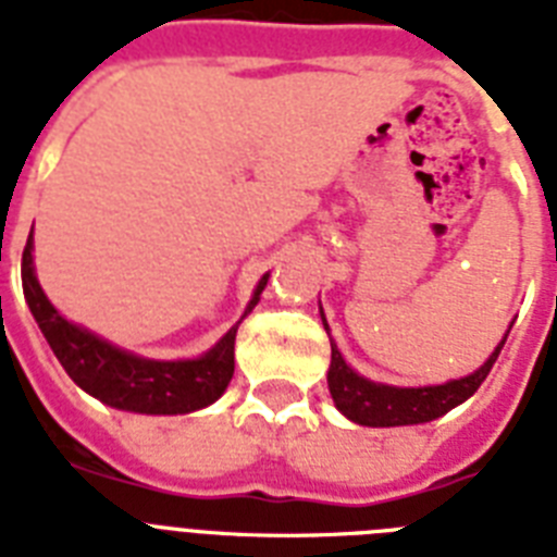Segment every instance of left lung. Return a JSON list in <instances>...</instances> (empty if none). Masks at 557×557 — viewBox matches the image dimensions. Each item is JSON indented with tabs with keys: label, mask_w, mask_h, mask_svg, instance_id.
I'll return each mask as SVG.
<instances>
[{
	"label": "left lung",
	"mask_w": 557,
	"mask_h": 557,
	"mask_svg": "<svg viewBox=\"0 0 557 557\" xmlns=\"http://www.w3.org/2000/svg\"><path fill=\"white\" fill-rule=\"evenodd\" d=\"M325 323V320H323ZM329 332V325H325ZM506 341V337H504ZM504 341L486 363L469 377L460 381H449L443 386H423V388H395L381 386L360 377L351 372L346 360L341 357L337 346H332V366H329V392L334 397V406L346 414L349 420L360 423V426H409V423H429V420L441 418L458 404H463L467 397L478 392L486 374L498 360Z\"/></svg>",
	"instance_id": "obj_1"
}]
</instances>
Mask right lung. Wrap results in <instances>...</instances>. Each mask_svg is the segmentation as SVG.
Listing matches in <instances>:
<instances>
[{"instance_id":"right-lung-1","label":"right lung","mask_w":557,"mask_h":557,"mask_svg":"<svg viewBox=\"0 0 557 557\" xmlns=\"http://www.w3.org/2000/svg\"><path fill=\"white\" fill-rule=\"evenodd\" d=\"M30 248L34 243L28 237V246L22 251L25 300L42 329L45 341L51 343L53 355L76 386L114 409L143 411V414H185V411L214 404L216 397L223 395L234 374L237 325L216 343L214 349L197 360H176V363L143 360V357H134L111 343L99 341L79 325L67 323L36 283ZM265 283H269V274L260 280L251 306H257Z\"/></svg>"}]
</instances>
